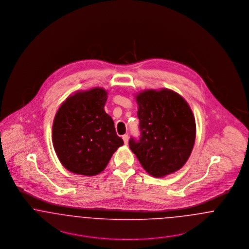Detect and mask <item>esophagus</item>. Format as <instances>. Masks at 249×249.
Masks as SVG:
<instances>
[{
	"instance_id": "esophagus-1",
	"label": "esophagus",
	"mask_w": 249,
	"mask_h": 249,
	"mask_svg": "<svg viewBox=\"0 0 249 249\" xmlns=\"http://www.w3.org/2000/svg\"><path fill=\"white\" fill-rule=\"evenodd\" d=\"M122 139H123L125 144H128V142H129V136H128V134H124V135L122 136Z\"/></svg>"
}]
</instances>
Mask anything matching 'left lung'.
<instances>
[{
  "instance_id": "obj_1",
  "label": "left lung",
  "mask_w": 249,
  "mask_h": 249,
  "mask_svg": "<svg viewBox=\"0 0 249 249\" xmlns=\"http://www.w3.org/2000/svg\"><path fill=\"white\" fill-rule=\"evenodd\" d=\"M141 137L130 139V150L154 178L180 170L189 160L196 138V122L188 102L169 89L135 94Z\"/></svg>"
}]
</instances>
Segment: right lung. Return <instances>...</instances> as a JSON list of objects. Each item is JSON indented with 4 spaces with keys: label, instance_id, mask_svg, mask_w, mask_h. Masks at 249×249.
<instances>
[{
    "label": "right lung",
    "instance_id": "right-lung-1",
    "mask_svg": "<svg viewBox=\"0 0 249 249\" xmlns=\"http://www.w3.org/2000/svg\"><path fill=\"white\" fill-rule=\"evenodd\" d=\"M107 91L100 87L78 90L59 107L53 120L52 142L64 168L93 177L102 173L123 145L114 121L106 113Z\"/></svg>",
    "mask_w": 249,
    "mask_h": 249
}]
</instances>
